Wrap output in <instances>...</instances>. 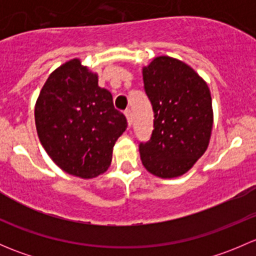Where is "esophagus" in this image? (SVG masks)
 I'll return each mask as SVG.
<instances>
[{
    "mask_svg": "<svg viewBox=\"0 0 256 256\" xmlns=\"http://www.w3.org/2000/svg\"><path fill=\"white\" fill-rule=\"evenodd\" d=\"M125 116L128 118V126H131V124H132V114H131V110H125Z\"/></svg>",
    "mask_w": 256,
    "mask_h": 256,
    "instance_id": "obj_1",
    "label": "esophagus"
}]
</instances>
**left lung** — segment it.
<instances>
[{
  "instance_id": "left-lung-1",
  "label": "left lung",
  "mask_w": 256,
  "mask_h": 256,
  "mask_svg": "<svg viewBox=\"0 0 256 256\" xmlns=\"http://www.w3.org/2000/svg\"><path fill=\"white\" fill-rule=\"evenodd\" d=\"M154 110V131L138 150L142 164L161 178L182 176L207 150L213 126L208 85L183 62L157 56L142 70Z\"/></svg>"
}]
</instances>
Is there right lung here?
I'll return each mask as SVG.
<instances>
[{"label": "right lung", "instance_id": "1", "mask_svg": "<svg viewBox=\"0 0 256 256\" xmlns=\"http://www.w3.org/2000/svg\"><path fill=\"white\" fill-rule=\"evenodd\" d=\"M40 144L66 174L94 178L105 172L126 118L112 95L98 85V76L79 59L66 62L49 76L34 108Z\"/></svg>", "mask_w": 256, "mask_h": 256}]
</instances>
